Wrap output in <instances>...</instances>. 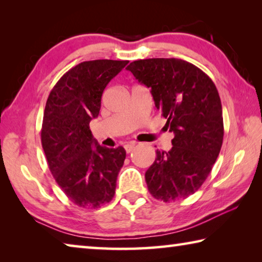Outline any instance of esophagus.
Masks as SVG:
<instances>
[{"label":"esophagus","instance_id":"obj_1","mask_svg":"<svg viewBox=\"0 0 262 262\" xmlns=\"http://www.w3.org/2000/svg\"><path fill=\"white\" fill-rule=\"evenodd\" d=\"M135 148V144L134 143H127V144H125V150H126V152L127 154H129L130 151H133V149Z\"/></svg>","mask_w":262,"mask_h":262}]
</instances>
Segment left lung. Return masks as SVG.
Returning a JSON list of instances; mask_svg holds the SVG:
<instances>
[{"label": "left lung", "instance_id": "1", "mask_svg": "<svg viewBox=\"0 0 262 262\" xmlns=\"http://www.w3.org/2000/svg\"><path fill=\"white\" fill-rule=\"evenodd\" d=\"M127 70L150 89L157 110L174 134L170 151H156L147 172L150 194L172 202L194 194L209 176L223 143L222 104L214 82L180 59H145Z\"/></svg>", "mask_w": 262, "mask_h": 262}]
</instances>
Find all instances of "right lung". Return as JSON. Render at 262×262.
Masks as SVG:
<instances>
[{
  "label": "right lung",
  "mask_w": 262,
  "mask_h": 262,
  "mask_svg": "<svg viewBox=\"0 0 262 262\" xmlns=\"http://www.w3.org/2000/svg\"><path fill=\"white\" fill-rule=\"evenodd\" d=\"M128 61H84L68 70L48 96L41 144L57 185L75 205L96 209L112 200L126 158L122 147L98 144L90 121L98 117L101 96Z\"/></svg>",
  "instance_id": "add662e5"
}]
</instances>
